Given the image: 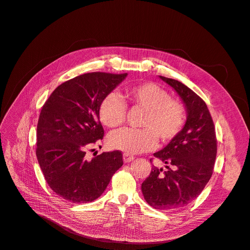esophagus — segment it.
Returning a JSON list of instances; mask_svg holds the SVG:
<instances>
[{"instance_id":"34e87169","label":"esophagus","mask_w":250,"mask_h":250,"mask_svg":"<svg viewBox=\"0 0 250 250\" xmlns=\"http://www.w3.org/2000/svg\"><path fill=\"white\" fill-rule=\"evenodd\" d=\"M133 160H134V157L133 156H130L129 153H124L123 154V161H124V163H129V162H131Z\"/></svg>"}]
</instances>
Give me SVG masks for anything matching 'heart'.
I'll return each instance as SVG.
<instances>
[{
    "instance_id": "heart-1",
    "label": "heart",
    "mask_w": 250,
    "mask_h": 250,
    "mask_svg": "<svg viewBox=\"0 0 250 250\" xmlns=\"http://www.w3.org/2000/svg\"><path fill=\"white\" fill-rule=\"evenodd\" d=\"M126 96L134 105L146 110L140 125L145 129L124 128L112 132L108 137L111 148L129 154L145 152L157 146L158 138L167 144L181 132L186 121L185 106L172 100L167 90L146 82L129 87ZM99 115L106 127H119L125 121L126 105L118 94L110 93L102 101Z\"/></svg>"
}]
</instances>
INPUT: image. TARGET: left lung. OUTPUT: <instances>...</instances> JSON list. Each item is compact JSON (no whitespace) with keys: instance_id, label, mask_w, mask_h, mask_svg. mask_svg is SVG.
<instances>
[{"instance_id":"1","label":"left lung","mask_w":250,"mask_h":250,"mask_svg":"<svg viewBox=\"0 0 250 250\" xmlns=\"http://www.w3.org/2000/svg\"><path fill=\"white\" fill-rule=\"evenodd\" d=\"M160 78L179 96L187 118L181 132L153 153L167 170L153 166L141 184V191L150 207L169 210L191 203L209 181L217 157V138L206 103L180 81Z\"/></svg>"}]
</instances>
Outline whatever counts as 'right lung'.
I'll return each mask as SVG.
<instances>
[{"label":"right lung","instance_id":"right-lung-1","mask_svg":"<svg viewBox=\"0 0 250 250\" xmlns=\"http://www.w3.org/2000/svg\"><path fill=\"white\" fill-rule=\"evenodd\" d=\"M127 73L92 72L59 85L47 99L38 123L37 157L46 183L74 204L91 203L122 167V152H103L90 161L86 149L103 139L99 109L102 101Z\"/></svg>","mask_w":250,"mask_h":250}]
</instances>
